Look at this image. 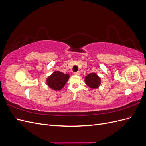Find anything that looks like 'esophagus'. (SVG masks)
I'll return each mask as SVG.
<instances>
[{"label":"esophagus","mask_w":146,"mask_h":146,"mask_svg":"<svg viewBox=\"0 0 146 146\" xmlns=\"http://www.w3.org/2000/svg\"><path fill=\"white\" fill-rule=\"evenodd\" d=\"M74 75H76V76H78V75L80 74V71L75 72H74Z\"/></svg>","instance_id":"obj_1"}]
</instances>
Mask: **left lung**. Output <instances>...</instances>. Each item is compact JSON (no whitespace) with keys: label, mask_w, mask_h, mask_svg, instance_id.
Masks as SVG:
<instances>
[{"label":"left lung","mask_w":146,"mask_h":146,"mask_svg":"<svg viewBox=\"0 0 146 146\" xmlns=\"http://www.w3.org/2000/svg\"><path fill=\"white\" fill-rule=\"evenodd\" d=\"M85 79L86 84L91 88H97L100 86V79L95 73L88 74Z\"/></svg>","instance_id":"obj_1"}]
</instances>
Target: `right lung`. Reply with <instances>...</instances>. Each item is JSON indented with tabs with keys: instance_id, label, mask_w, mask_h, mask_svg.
<instances>
[{
	"instance_id": "obj_1",
	"label": "right lung",
	"mask_w": 146,
	"mask_h": 146,
	"mask_svg": "<svg viewBox=\"0 0 146 146\" xmlns=\"http://www.w3.org/2000/svg\"><path fill=\"white\" fill-rule=\"evenodd\" d=\"M69 78L68 74H64L60 71H55L47 79V83L52 89L58 91L64 87Z\"/></svg>"
}]
</instances>
